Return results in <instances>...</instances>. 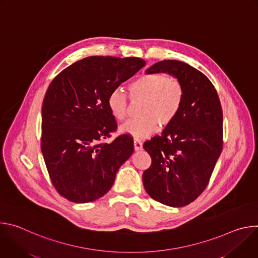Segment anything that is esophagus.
<instances>
[{"label":"esophagus","mask_w":258,"mask_h":258,"mask_svg":"<svg viewBox=\"0 0 258 258\" xmlns=\"http://www.w3.org/2000/svg\"><path fill=\"white\" fill-rule=\"evenodd\" d=\"M134 148H135L136 151L141 150L143 148V144H142V142L140 140H138V139L134 140Z\"/></svg>","instance_id":"1"}]
</instances>
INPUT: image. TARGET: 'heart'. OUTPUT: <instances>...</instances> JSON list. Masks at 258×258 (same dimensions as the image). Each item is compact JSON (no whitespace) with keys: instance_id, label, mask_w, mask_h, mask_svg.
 Masks as SVG:
<instances>
[{"instance_id":"obj_1","label":"heart","mask_w":258,"mask_h":258,"mask_svg":"<svg viewBox=\"0 0 258 258\" xmlns=\"http://www.w3.org/2000/svg\"><path fill=\"white\" fill-rule=\"evenodd\" d=\"M133 101H141L139 118L126 121L120 126L122 134L143 139L153 134L158 123L169 124L177 115L183 97L181 84L173 77L143 75L128 86ZM109 111L116 120H124L128 111V100L124 93L114 90L107 99Z\"/></svg>"}]
</instances>
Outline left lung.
<instances>
[{
    "label": "left lung",
    "instance_id": "8db88e82",
    "mask_svg": "<svg viewBox=\"0 0 258 258\" xmlns=\"http://www.w3.org/2000/svg\"><path fill=\"white\" fill-rule=\"evenodd\" d=\"M167 73L182 86L183 97L175 118L161 136L144 144L152 159L143 173L146 192L171 207H182L205 190L223 150V110L217 93L203 73L177 60H163L147 75Z\"/></svg>",
    "mask_w": 258,
    "mask_h": 258
}]
</instances>
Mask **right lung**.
Masks as SVG:
<instances>
[{
  "label": "right lung",
  "mask_w": 258,
  "mask_h": 258,
  "mask_svg": "<svg viewBox=\"0 0 258 258\" xmlns=\"http://www.w3.org/2000/svg\"><path fill=\"white\" fill-rule=\"evenodd\" d=\"M145 60L91 56L53 80L42 107L41 149L57 192L75 203H89L111 189L119 167L134 152L127 135L100 143L116 130L109 94L131 79Z\"/></svg>",
  "instance_id": "1"
}]
</instances>
